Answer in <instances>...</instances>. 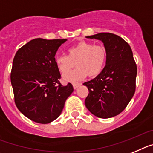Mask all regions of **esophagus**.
Wrapping results in <instances>:
<instances>
[{"mask_svg":"<svg viewBox=\"0 0 153 153\" xmlns=\"http://www.w3.org/2000/svg\"><path fill=\"white\" fill-rule=\"evenodd\" d=\"M80 85H81V83H73V88H74V89H76Z\"/></svg>","mask_w":153,"mask_h":153,"instance_id":"obj_1","label":"esophagus"}]
</instances>
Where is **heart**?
<instances>
[{
    "label": "heart",
    "instance_id": "b5f03b06",
    "mask_svg": "<svg viewBox=\"0 0 153 153\" xmlns=\"http://www.w3.org/2000/svg\"><path fill=\"white\" fill-rule=\"evenodd\" d=\"M107 56L105 46L82 41L68 49V55H57L54 62L58 71L65 75V82H75L83 79L87 75L90 78L99 75L105 65ZM75 63L78 68L69 73Z\"/></svg>",
    "mask_w": 153,
    "mask_h": 153
}]
</instances>
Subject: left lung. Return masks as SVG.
<instances>
[{"label":"left lung","mask_w":153,"mask_h":153,"mask_svg":"<svg viewBox=\"0 0 153 153\" xmlns=\"http://www.w3.org/2000/svg\"><path fill=\"white\" fill-rule=\"evenodd\" d=\"M86 38L102 41L108 56L100 74L83 84L88 89L85 106L99 118H111L126 108L135 93L137 66L132 49L124 39L111 33Z\"/></svg>","instance_id":"obj_1"}]
</instances>
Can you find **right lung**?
Masks as SVG:
<instances>
[{"label": "right lung", "instance_id": "right-lung-1", "mask_svg": "<svg viewBox=\"0 0 153 153\" xmlns=\"http://www.w3.org/2000/svg\"><path fill=\"white\" fill-rule=\"evenodd\" d=\"M67 39L35 38L19 48L13 60L10 82L14 102L21 113L35 123L48 124L62 113L71 83L62 85L54 56Z\"/></svg>", "mask_w": 153, "mask_h": 153}]
</instances>
